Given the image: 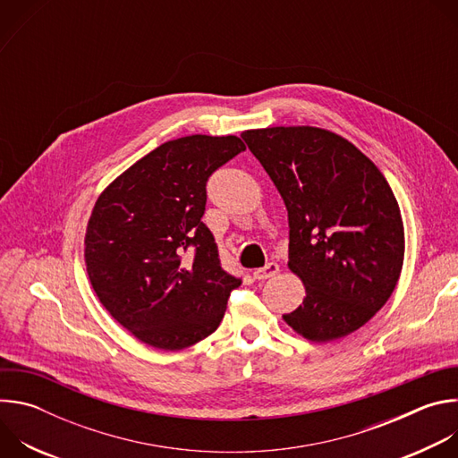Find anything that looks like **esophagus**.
I'll list each match as a JSON object with an SVG mask.
<instances>
[{"label": "esophagus", "mask_w": 458, "mask_h": 458, "mask_svg": "<svg viewBox=\"0 0 458 458\" xmlns=\"http://www.w3.org/2000/svg\"><path fill=\"white\" fill-rule=\"evenodd\" d=\"M277 274H279V265L268 263L265 268H257V270L253 272V279L265 281V279H270V277H274V276H277Z\"/></svg>", "instance_id": "esophagus-1"}]
</instances>
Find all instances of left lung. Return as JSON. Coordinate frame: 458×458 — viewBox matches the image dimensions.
Masks as SVG:
<instances>
[{"instance_id":"1","label":"left lung","mask_w":458,"mask_h":458,"mask_svg":"<svg viewBox=\"0 0 458 458\" xmlns=\"http://www.w3.org/2000/svg\"><path fill=\"white\" fill-rule=\"evenodd\" d=\"M288 210V268L306 297L283 315L313 343L343 339L394 293L404 263V225L382 172L355 145L317 126L241 134Z\"/></svg>"}]
</instances>
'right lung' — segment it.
<instances>
[{
    "label": "right lung",
    "instance_id": "add662e5",
    "mask_svg": "<svg viewBox=\"0 0 458 458\" xmlns=\"http://www.w3.org/2000/svg\"><path fill=\"white\" fill-rule=\"evenodd\" d=\"M246 150L237 136H186L141 157L101 193L85 233L90 284L141 343L179 352L217 330L241 279L201 221L207 181Z\"/></svg>",
    "mask_w": 458,
    "mask_h": 458
}]
</instances>
